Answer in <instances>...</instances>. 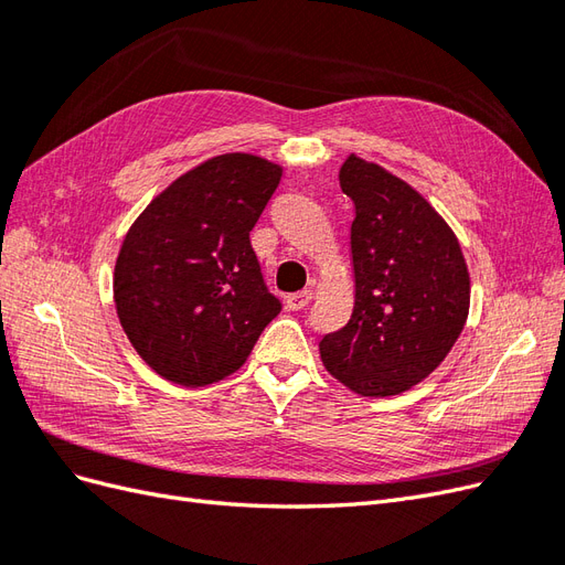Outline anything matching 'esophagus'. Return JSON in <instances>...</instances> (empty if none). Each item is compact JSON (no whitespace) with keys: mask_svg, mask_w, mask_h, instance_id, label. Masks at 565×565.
I'll list each match as a JSON object with an SVG mask.
<instances>
[{"mask_svg":"<svg viewBox=\"0 0 565 565\" xmlns=\"http://www.w3.org/2000/svg\"><path fill=\"white\" fill-rule=\"evenodd\" d=\"M309 301H311V289H301V292L285 297V306L289 311H301Z\"/></svg>","mask_w":565,"mask_h":565,"instance_id":"1","label":"esophagus"}]
</instances>
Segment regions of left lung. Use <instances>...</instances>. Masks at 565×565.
<instances>
[{
  "label": "left lung",
  "mask_w": 565,
  "mask_h": 565,
  "mask_svg": "<svg viewBox=\"0 0 565 565\" xmlns=\"http://www.w3.org/2000/svg\"><path fill=\"white\" fill-rule=\"evenodd\" d=\"M339 185L355 207V303L320 339V358L361 396H396L429 377L465 330L467 262L443 216L384 167L349 156Z\"/></svg>",
  "instance_id": "8db88e82"
}]
</instances>
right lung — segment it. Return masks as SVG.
<instances>
[{
	"instance_id": "right-lung-1",
	"label": "right lung",
	"mask_w": 565,
	"mask_h": 565,
	"mask_svg": "<svg viewBox=\"0 0 565 565\" xmlns=\"http://www.w3.org/2000/svg\"><path fill=\"white\" fill-rule=\"evenodd\" d=\"M280 177L278 164L228 152L179 177L134 221L115 264V309L160 377H228L280 313L249 243Z\"/></svg>"
}]
</instances>
